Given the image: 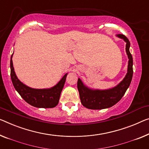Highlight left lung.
Here are the masks:
<instances>
[{"label":"left lung","mask_w":149,"mask_h":149,"mask_svg":"<svg viewBox=\"0 0 149 149\" xmlns=\"http://www.w3.org/2000/svg\"><path fill=\"white\" fill-rule=\"evenodd\" d=\"M120 38L123 39L126 42V52L128 57V65L127 74L120 83L116 87L109 90H92L83 84L79 78L77 80V89H78L79 97L82 105L88 109L101 110L104 108L112 107L114 104L120 100L125 94L126 91L129 87L132 81L133 74V59L131 53H130V41L127 37L124 35L118 34L116 35Z\"/></svg>","instance_id":"obj_1"}]
</instances>
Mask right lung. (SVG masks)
I'll return each instance as SVG.
<instances>
[{
	"instance_id": "add662e5",
	"label": "right lung",
	"mask_w": 149,
	"mask_h": 149,
	"mask_svg": "<svg viewBox=\"0 0 149 149\" xmlns=\"http://www.w3.org/2000/svg\"><path fill=\"white\" fill-rule=\"evenodd\" d=\"M10 57V77L13 84L18 93L30 105L37 108H53L58 104L59 97L65 82L68 74L53 88L49 89H34L26 86L17 78Z\"/></svg>"
}]
</instances>
